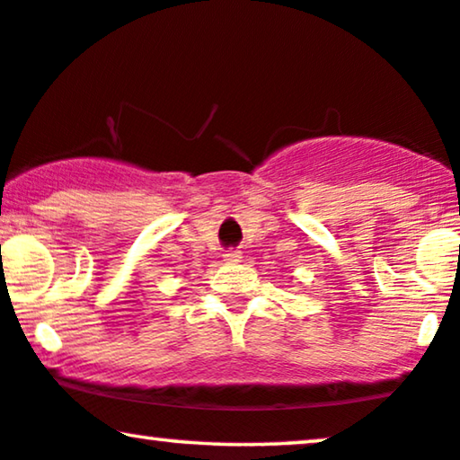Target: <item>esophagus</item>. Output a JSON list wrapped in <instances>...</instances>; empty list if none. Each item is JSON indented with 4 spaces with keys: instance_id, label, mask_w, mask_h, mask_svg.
<instances>
[{
    "instance_id": "esophagus-1",
    "label": "esophagus",
    "mask_w": 460,
    "mask_h": 460,
    "mask_svg": "<svg viewBox=\"0 0 460 460\" xmlns=\"http://www.w3.org/2000/svg\"><path fill=\"white\" fill-rule=\"evenodd\" d=\"M223 259H225L226 262H240L242 252H240V250H225Z\"/></svg>"
}]
</instances>
